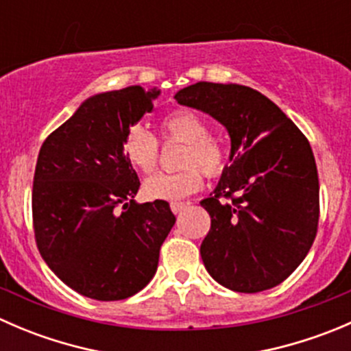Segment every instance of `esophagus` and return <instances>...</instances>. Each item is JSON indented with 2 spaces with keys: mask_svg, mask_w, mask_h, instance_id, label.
<instances>
[{
  "mask_svg": "<svg viewBox=\"0 0 351 351\" xmlns=\"http://www.w3.org/2000/svg\"><path fill=\"white\" fill-rule=\"evenodd\" d=\"M186 205L189 204H185V202H171V204H169V207H171L173 214H178V212H182Z\"/></svg>",
  "mask_w": 351,
  "mask_h": 351,
  "instance_id": "34e87169",
  "label": "esophagus"
}]
</instances>
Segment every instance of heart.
<instances>
[{
  "mask_svg": "<svg viewBox=\"0 0 351 351\" xmlns=\"http://www.w3.org/2000/svg\"><path fill=\"white\" fill-rule=\"evenodd\" d=\"M208 122L193 110H173L159 122V141L183 144L178 165L182 171L159 173L144 183L146 197L156 200H180L198 192L204 175L217 178L229 165L228 146L208 134ZM153 134L141 125H132L122 139L125 161L143 175H151L159 165L161 147Z\"/></svg>",
  "mask_w": 351,
  "mask_h": 351,
  "instance_id": "1",
  "label": "heart"
}]
</instances>
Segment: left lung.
<instances>
[{"mask_svg": "<svg viewBox=\"0 0 351 351\" xmlns=\"http://www.w3.org/2000/svg\"><path fill=\"white\" fill-rule=\"evenodd\" d=\"M175 98L214 117L231 136L232 165L200 202L210 215L200 246L205 268L234 292L282 284L309 253L319 224V178L309 141L253 88L200 81Z\"/></svg>", "mask_w": 351, "mask_h": 351, "instance_id": "8db88e82", "label": "left lung"}]
</instances>
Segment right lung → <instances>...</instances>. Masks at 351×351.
<instances>
[{"label":"right lung","instance_id":"1","mask_svg":"<svg viewBox=\"0 0 351 351\" xmlns=\"http://www.w3.org/2000/svg\"><path fill=\"white\" fill-rule=\"evenodd\" d=\"M158 90L129 86L95 95L40 147L32 189L38 251L67 287L97 300H122L149 284L175 226L165 200L136 204L141 182L122 139Z\"/></svg>","mask_w":351,"mask_h":351}]
</instances>
